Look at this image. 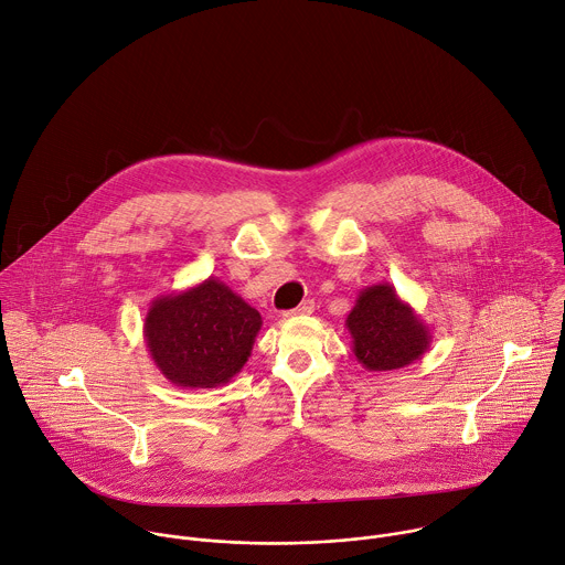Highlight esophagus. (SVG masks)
Listing matches in <instances>:
<instances>
[{
    "label": "esophagus",
    "instance_id": "1",
    "mask_svg": "<svg viewBox=\"0 0 565 565\" xmlns=\"http://www.w3.org/2000/svg\"><path fill=\"white\" fill-rule=\"evenodd\" d=\"M312 310H315V301H312V299H303L297 308L286 310V312H284V319H292V317H299V315H310Z\"/></svg>",
    "mask_w": 565,
    "mask_h": 565
}]
</instances>
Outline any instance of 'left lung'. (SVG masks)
I'll list each match as a JSON object with an SVG mask.
<instances>
[{
	"mask_svg": "<svg viewBox=\"0 0 565 565\" xmlns=\"http://www.w3.org/2000/svg\"><path fill=\"white\" fill-rule=\"evenodd\" d=\"M353 355L366 371H395L420 360L431 347V329L391 284L362 288L347 315Z\"/></svg>",
	"mask_w": 565,
	"mask_h": 565,
	"instance_id": "8db88e82",
	"label": "left lung"
}]
</instances>
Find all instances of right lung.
<instances>
[{"mask_svg":"<svg viewBox=\"0 0 565 565\" xmlns=\"http://www.w3.org/2000/svg\"><path fill=\"white\" fill-rule=\"evenodd\" d=\"M262 315L218 277L158 295L142 324L156 369L181 388H216L248 362Z\"/></svg>","mask_w":565,"mask_h":565,"instance_id":"right-lung-1","label":"right lung"}]
</instances>
